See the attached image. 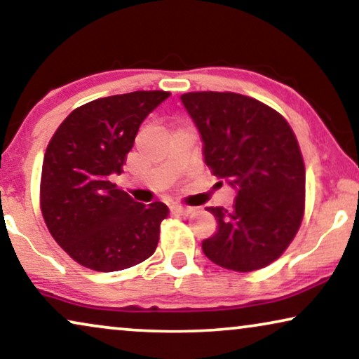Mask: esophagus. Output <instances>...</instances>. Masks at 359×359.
I'll return each instance as SVG.
<instances>
[{
	"instance_id": "obj_1",
	"label": "esophagus",
	"mask_w": 359,
	"mask_h": 359,
	"mask_svg": "<svg viewBox=\"0 0 359 359\" xmlns=\"http://www.w3.org/2000/svg\"><path fill=\"white\" fill-rule=\"evenodd\" d=\"M170 209H171V212L178 214V215H186L193 210V208H186V205H178V204H173Z\"/></svg>"
}]
</instances>
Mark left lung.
<instances>
[{
	"mask_svg": "<svg viewBox=\"0 0 359 359\" xmlns=\"http://www.w3.org/2000/svg\"><path fill=\"white\" fill-rule=\"evenodd\" d=\"M212 175L235 189L233 208H208L217 232L203 242L210 262L248 273L284 253L301 227L306 168L297 139L271 107L237 93H186ZM220 181V184H222Z\"/></svg>",
	"mask_w": 359,
	"mask_h": 359,
	"instance_id": "left-lung-1",
	"label": "left lung"
}]
</instances>
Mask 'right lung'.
<instances>
[{
    "instance_id": "right-lung-1",
    "label": "right lung",
    "mask_w": 359,
    "mask_h": 359,
    "mask_svg": "<svg viewBox=\"0 0 359 359\" xmlns=\"http://www.w3.org/2000/svg\"><path fill=\"white\" fill-rule=\"evenodd\" d=\"M168 91H134L76 107L43 155L41 209L48 232L81 266L101 273L135 266L155 252L163 203H135L111 183L121 175L145 117Z\"/></svg>"
}]
</instances>
